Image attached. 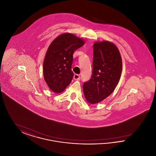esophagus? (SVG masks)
<instances>
[{
    "instance_id": "34e87169",
    "label": "esophagus",
    "mask_w": 156,
    "mask_h": 156,
    "mask_svg": "<svg viewBox=\"0 0 156 156\" xmlns=\"http://www.w3.org/2000/svg\"><path fill=\"white\" fill-rule=\"evenodd\" d=\"M80 75L78 74H74V79L75 80H80Z\"/></svg>"
}]
</instances>
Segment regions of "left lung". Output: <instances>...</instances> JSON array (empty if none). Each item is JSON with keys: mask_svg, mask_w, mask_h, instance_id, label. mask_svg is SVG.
<instances>
[{"mask_svg": "<svg viewBox=\"0 0 156 156\" xmlns=\"http://www.w3.org/2000/svg\"><path fill=\"white\" fill-rule=\"evenodd\" d=\"M122 70V60L117 47L108 41L95 43L92 74L83 85L86 101L98 104L109 97L119 82Z\"/></svg>", "mask_w": 156, "mask_h": 156, "instance_id": "8db88e82", "label": "left lung"}]
</instances>
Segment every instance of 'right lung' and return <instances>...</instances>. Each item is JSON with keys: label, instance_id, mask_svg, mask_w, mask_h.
Here are the masks:
<instances>
[{"label": "right lung", "instance_id": "1", "mask_svg": "<svg viewBox=\"0 0 156 156\" xmlns=\"http://www.w3.org/2000/svg\"><path fill=\"white\" fill-rule=\"evenodd\" d=\"M85 44L73 34L64 33L49 45L43 62V75L49 88L55 93L64 91L73 80L71 69L75 51Z\"/></svg>", "mask_w": 156, "mask_h": 156}]
</instances>
